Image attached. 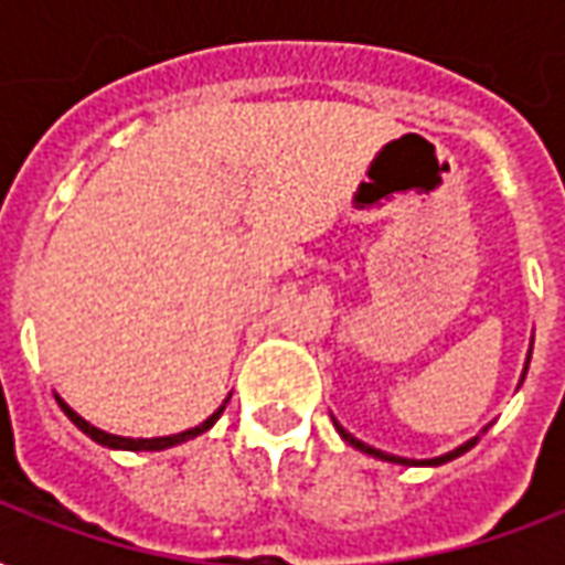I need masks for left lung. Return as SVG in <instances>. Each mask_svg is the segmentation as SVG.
Returning <instances> with one entry per match:
<instances>
[{
    "mask_svg": "<svg viewBox=\"0 0 565 565\" xmlns=\"http://www.w3.org/2000/svg\"><path fill=\"white\" fill-rule=\"evenodd\" d=\"M526 363H530V360H526ZM523 379H526V369H523ZM332 424H335V429H339V436H342L344 441H348V445H354L356 450H363V454H372V457H379V460L399 462V466H441V462L454 460V457H460V454H466V450H469V448H475V441H478V436H475V438H469L466 445H460V448H454V450H448V454H441V457H433V460H420V462H417V460H405V457H393V454H384V450L372 448V445H366V441H360V438L351 436V433H348V429H344V426L339 424V420H332ZM481 433H487V426H484V429H481Z\"/></svg>",
    "mask_w": 565,
    "mask_h": 565,
    "instance_id": "obj_1",
    "label": "left lung"
}]
</instances>
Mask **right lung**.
<instances>
[{
	"mask_svg": "<svg viewBox=\"0 0 565 565\" xmlns=\"http://www.w3.org/2000/svg\"><path fill=\"white\" fill-rule=\"evenodd\" d=\"M56 403H60V408L66 412L68 420L78 426L84 436H90L93 441H99V445H105V448H115V450H166V448H172V445H181V441H186V438L202 436L205 429H211V426H214V420H217V417L223 415V408H226V403H230V399H226V403H223L221 408H217V412H214V415L209 417V420H202V424L193 426V429H184V433H178V436H160V438L111 436V433H105V429H99V426L87 424V420H84V417H81L78 412H72V408H68V405L63 403L60 396H56Z\"/></svg>",
	"mask_w": 565,
	"mask_h": 565,
	"instance_id": "1",
	"label": "right lung"
}]
</instances>
